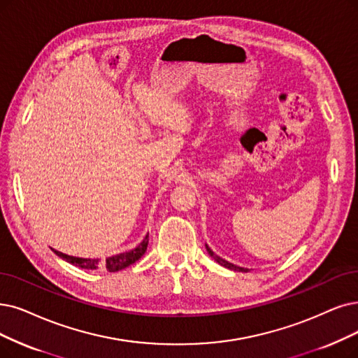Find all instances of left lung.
<instances>
[{
  "instance_id": "left-lung-1",
  "label": "left lung",
  "mask_w": 358,
  "mask_h": 358,
  "mask_svg": "<svg viewBox=\"0 0 358 358\" xmlns=\"http://www.w3.org/2000/svg\"><path fill=\"white\" fill-rule=\"evenodd\" d=\"M206 248H207V251H208V254L213 257L214 259V262H217L220 266H223V267H226V268H231V270H235V271H248V268H244V267H239V266H235V264H232V263H229V262H226V260H223V259H220L219 255H216L214 254L210 248H208V245L206 244Z\"/></svg>"
}]
</instances>
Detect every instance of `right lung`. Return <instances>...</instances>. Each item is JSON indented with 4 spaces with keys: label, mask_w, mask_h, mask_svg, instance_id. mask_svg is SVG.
Returning a JSON list of instances; mask_svg holds the SVG:
<instances>
[{
    "label": "right lung",
    "mask_w": 358,
    "mask_h": 358,
    "mask_svg": "<svg viewBox=\"0 0 358 358\" xmlns=\"http://www.w3.org/2000/svg\"><path fill=\"white\" fill-rule=\"evenodd\" d=\"M148 247V235H145V238L142 239L141 244L138 247H135L131 251L126 252H120L116 255L107 257L106 260H99V259H80V257H73V255H67L63 254L60 251L52 250L60 259L66 260L67 263L78 266L80 268H87V270H107L110 273H114V271H119L122 268L129 267L131 264H134L135 262H138L142 255L145 254Z\"/></svg>",
    "instance_id": "add662e5"
}]
</instances>
